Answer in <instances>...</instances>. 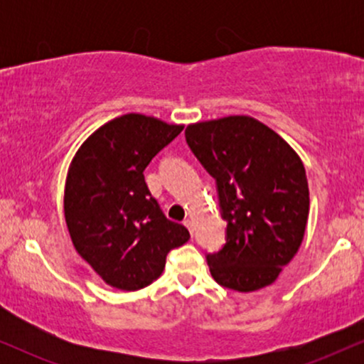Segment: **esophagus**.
I'll return each mask as SVG.
<instances>
[{
  "instance_id": "obj_1",
  "label": "esophagus",
  "mask_w": 364,
  "mask_h": 364,
  "mask_svg": "<svg viewBox=\"0 0 364 364\" xmlns=\"http://www.w3.org/2000/svg\"><path fill=\"white\" fill-rule=\"evenodd\" d=\"M183 224H185V225H186V228H188V231H190V232H191V235H193V223H191V220H190V219H186V220H185V223H183Z\"/></svg>"
}]
</instances>
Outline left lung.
Masks as SVG:
<instances>
[{
    "label": "left lung",
    "mask_w": 364,
    "mask_h": 364,
    "mask_svg": "<svg viewBox=\"0 0 364 364\" xmlns=\"http://www.w3.org/2000/svg\"><path fill=\"white\" fill-rule=\"evenodd\" d=\"M186 144L215 179L225 245L207 253L217 284L240 292L272 284L301 246L310 212L306 173L274 129L250 118L190 124Z\"/></svg>",
    "instance_id": "left-lung-1"
}]
</instances>
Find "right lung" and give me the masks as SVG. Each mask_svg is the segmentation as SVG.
Returning <instances> with one entry per match:
<instances>
[{"instance_id": "1", "label": "right lung", "mask_w": 364, "mask_h": 364, "mask_svg": "<svg viewBox=\"0 0 364 364\" xmlns=\"http://www.w3.org/2000/svg\"><path fill=\"white\" fill-rule=\"evenodd\" d=\"M181 132V124L132 112L92 133L73 159L65 186L66 225L78 255L116 289L152 284L171 250L190 240L185 225L164 215L144 176Z\"/></svg>"}]
</instances>
